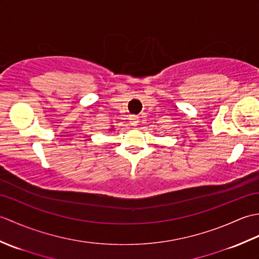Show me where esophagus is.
<instances>
[{
  "mask_svg": "<svg viewBox=\"0 0 259 259\" xmlns=\"http://www.w3.org/2000/svg\"><path fill=\"white\" fill-rule=\"evenodd\" d=\"M129 121L133 125H137L139 122V117H138V115H130Z\"/></svg>",
  "mask_w": 259,
  "mask_h": 259,
  "instance_id": "34e87169",
  "label": "esophagus"
}]
</instances>
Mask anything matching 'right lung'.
<instances>
[{"mask_svg": "<svg viewBox=\"0 0 259 259\" xmlns=\"http://www.w3.org/2000/svg\"><path fill=\"white\" fill-rule=\"evenodd\" d=\"M109 130H113V128H111V129H109Z\"/></svg>", "mask_w": 259, "mask_h": 259, "instance_id": "right-lung-1", "label": "right lung"}]
</instances>
